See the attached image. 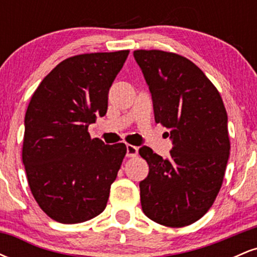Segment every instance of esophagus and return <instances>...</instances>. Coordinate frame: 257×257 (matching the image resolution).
<instances>
[{"mask_svg":"<svg viewBox=\"0 0 257 257\" xmlns=\"http://www.w3.org/2000/svg\"><path fill=\"white\" fill-rule=\"evenodd\" d=\"M139 149L134 145H126V156L128 157H137Z\"/></svg>","mask_w":257,"mask_h":257,"instance_id":"obj_1","label":"esophagus"}]
</instances>
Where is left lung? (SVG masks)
<instances>
[{
	"mask_svg": "<svg viewBox=\"0 0 257 257\" xmlns=\"http://www.w3.org/2000/svg\"><path fill=\"white\" fill-rule=\"evenodd\" d=\"M151 91L156 123L169 129L173 149L163 159L143 146L149 164L140 182L143 211L168 227L196 222L210 209L229 157L227 112L220 93L192 61L164 51L134 52Z\"/></svg>",
	"mask_w": 257,
	"mask_h": 257,
	"instance_id": "8db88e82",
	"label": "left lung"
}]
</instances>
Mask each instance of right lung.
<instances>
[{"mask_svg":"<svg viewBox=\"0 0 257 257\" xmlns=\"http://www.w3.org/2000/svg\"><path fill=\"white\" fill-rule=\"evenodd\" d=\"M129 51L67 58L41 82L25 114L23 163L34 198L60 223L101 214L126 153L88 126L107 111L108 90Z\"/></svg>","mask_w":257,"mask_h":257,"instance_id":"add662e5","label":"right lung"}]
</instances>
